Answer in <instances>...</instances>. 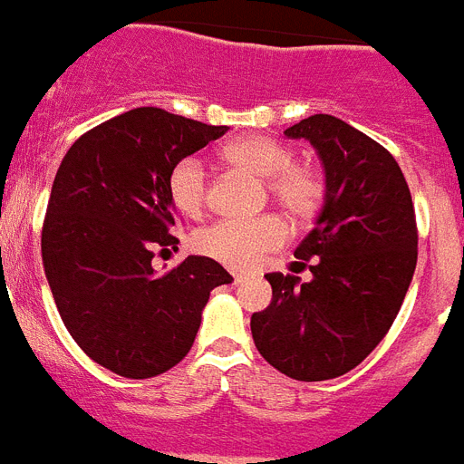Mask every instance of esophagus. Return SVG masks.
Wrapping results in <instances>:
<instances>
[{"label":"esophagus","instance_id":"obj_1","mask_svg":"<svg viewBox=\"0 0 464 464\" xmlns=\"http://www.w3.org/2000/svg\"><path fill=\"white\" fill-rule=\"evenodd\" d=\"M231 278H233V284L238 285V284H243V281H245V278H247V276H245L243 271H231Z\"/></svg>","mask_w":464,"mask_h":464}]
</instances>
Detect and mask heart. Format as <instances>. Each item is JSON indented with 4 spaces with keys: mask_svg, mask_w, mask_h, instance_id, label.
I'll list each match as a JSON object with an SVG mask.
<instances>
[{
    "mask_svg": "<svg viewBox=\"0 0 464 464\" xmlns=\"http://www.w3.org/2000/svg\"><path fill=\"white\" fill-rule=\"evenodd\" d=\"M224 157L236 167L266 179L269 195L293 217H310L322 202V183L307 167H297L295 154L281 142L252 135L224 150ZM209 176L198 157H186L169 173V195L179 212L198 217L207 205ZM288 228L276 214L231 217L205 226L195 236V250L221 265L247 269L265 259L266 252L284 245Z\"/></svg>",
    "mask_w": 464,
    "mask_h": 464,
    "instance_id": "obj_1",
    "label": "heart"
}]
</instances>
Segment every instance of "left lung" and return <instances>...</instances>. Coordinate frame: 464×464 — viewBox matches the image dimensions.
<instances>
[{
    "instance_id": "obj_1",
    "label": "left lung",
    "mask_w": 464,
    "mask_h": 464,
    "mask_svg": "<svg viewBox=\"0 0 464 464\" xmlns=\"http://www.w3.org/2000/svg\"><path fill=\"white\" fill-rule=\"evenodd\" d=\"M310 140L326 176L314 228L295 247L312 281L266 274L271 303L250 319L259 355L297 382L355 369L389 334L417 266L415 207L393 154L329 114L285 128Z\"/></svg>"
}]
</instances>
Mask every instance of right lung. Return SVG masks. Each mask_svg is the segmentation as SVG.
Here are the masks:
<instances>
[{"instance_id": "right-lung-1", "label": "right lung", "mask_w": 464, "mask_h": 464, "mask_svg": "<svg viewBox=\"0 0 464 464\" xmlns=\"http://www.w3.org/2000/svg\"><path fill=\"white\" fill-rule=\"evenodd\" d=\"M138 107L81 135L56 171L43 265L63 326L82 353L126 379H150L188 355L202 310L231 274L190 255L157 274L154 252L179 245L169 195L173 164L226 133Z\"/></svg>"}]
</instances>
